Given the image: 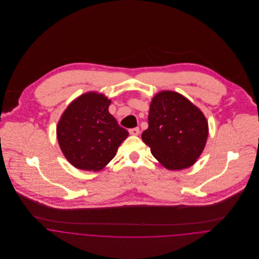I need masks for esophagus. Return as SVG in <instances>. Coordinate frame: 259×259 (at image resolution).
Wrapping results in <instances>:
<instances>
[{
  "mask_svg": "<svg viewBox=\"0 0 259 259\" xmlns=\"http://www.w3.org/2000/svg\"><path fill=\"white\" fill-rule=\"evenodd\" d=\"M130 134L131 135H134V136H139L140 135V128L139 127H134V128H130L128 130Z\"/></svg>",
  "mask_w": 259,
  "mask_h": 259,
  "instance_id": "obj_1",
  "label": "esophagus"
}]
</instances>
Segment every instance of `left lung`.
Segmentation results:
<instances>
[{"label": "left lung", "mask_w": 259, "mask_h": 259, "mask_svg": "<svg viewBox=\"0 0 259 259\" xmlns=\"http://www.w3.org/2000/svg\"><path fill=\"white\" fill-rule=\"evenodd\" d=\"M207 136L206 118L184 96L166 91L152 99L148 128L142 139L164 167L178 170L192 165L202 152Z\"/></svg>", "instance_id": "8db88e82"}]
</instances>
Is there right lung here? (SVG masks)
<instances>
[{"instance_id":"1","label":"right lung","mask_w":259,"mask_h":259,"mask_svg":"<svg viewBox=\"0 0 259 259\" xmlns=\"http://www.w3.org/2000/svg\"><path fill=\"white\" fill-rule=\"evenodd\" d=\"M111 101L88 93L68 107L57 128L59 145L76 168L100 170L106 166L128 133L109 112Z\"/></svg>"}]
</instances>
